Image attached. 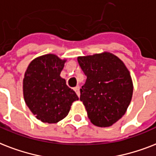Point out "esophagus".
<instances>
[{"instance_id": "1", "label": "esophagus", "mask_w": 156, "mask_h": 156, "mask_svg": "<svg viewBox=\"0 0 156 156\" xmlns=\"http://www.w3.org/2000/svg\"><path fill=\"white\" fill-rule=\"evenodd\" d=\"M74 90H75V91H76V93L77 96H78V97H80V87L79 86H76L74 89Z\"/></svg>"}]
</instances>
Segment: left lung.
<instances>
[{"mask_svg":"<svg viewBox=\"0 0 156 156\" xmlns=\"http://www.w3.org/2000/svg\"><path fill=\"white\" fill-rule=\"evenodd\" d=\"M87 76L80 89V100L88 117L98 127H109L127 111L133 85L124 63L109 52L77 58Z\"/></svg>","mask_w":156,"mask_h":156,"instance_id":"1","label":"left lung"}]
</instances>
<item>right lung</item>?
Returning <instances> with one entry per match:
<instances>
[{
    "instance_id": "add662e5",
    "label": "right lung",
    "mask_w": 156,
    "mask_h": 156,
    "mask_svg": "<svg viewBox=\"0 0 156 156\" xmlns=\"http://www.w3.org/2000/svg\"><path fill=\"white\" fill-rule=\"evenodd\" d=\"M66 59L53 54L33 59L27 68L23 81L24 101L37 119L54 124L67 116L76 94L60 76Z\"/></svg>"
}]
</instances>
